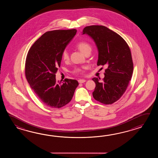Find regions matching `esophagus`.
I'll use <instances>...</instances> for the list:
<instances>
[{
	"instance_id": "34e87169",
	"label": "esophagus",
	"mask_w": 158,
	"mask_h": 158,
	"mask_svg": "<svg viewBox=\"0 0 158 158\" xmlns=\"http://www.w3.org/2000/svg\"><path fill=\"white\" fill-rule=\"evenodd\" d=\"M78 82L79 83H84L86 80H84V79H80V80H78Z\"/></svg>"
}]
</instances>
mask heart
I'll return each mask as SVG.
<instances>
[{"mask_svg": "<svg viewBox=\"0 0 158 158\" xmlns=\"http://www.w3.org/2000/svg\"><path fill=\"white\" fill-rule=\"evenodd\" d=\"M76 47H77L84 54H86L88 52H90L91 51V46L90 44L86 42H84V41L78 42L77 44H76ZM61 56H62V59L64 60H67L69 59V53L67 50H64L63 51ZM73 72L74 73L82 74L83 73V70L81 68L76 67L74 68Z\"/></svg>", "mask_w": 158, "mask_h": 158, "instance_id": "b5f03b06", "label": "heart"}]
</instances>
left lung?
Listing matches in <instances>:
<instances>
[{
	"label": "left lung",
	"instance_id": "obj_1",
	"mask_svg": "<svg viewBox=\"0 0 158 158\" xmlns=\"http://www.w3.org/2000/svg\"><path fill=\"white\" fill-rule=\"evenodd\" d=\"M82 34L90 36L97 46V65H106L104 78L95 83L93 95L96 101L111 104L118 101L127 90L133 72L131 51L127 43L114 31L102 25L86 27Z\"/></svg>",
	"mask_w": 158,
	"mask_h": 158
}]
</instances>
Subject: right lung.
Instances as JSON below:
<instances>
[{
	"mask_svg": "<svg viewBox=\"0 0 158 158\" xmlns=\"http://www.w3.org/2000/svg\"><path fill=\"white\" fill-rule=\"evenodd\" d=\"M77 30L47 31L30 47L25 61V76L34 93L47 107L60 108L72 100L78 85L77 80L66 78L56 81L61 54Z\"/></svg>",
	"mask_w": 158,
	"mask_h": 158,
	"instance_id": "obj_1",
	"label": "right lung"
}]
</instances>
